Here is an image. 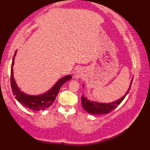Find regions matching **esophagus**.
Returning a JSON list of instances; mask_svg holds the SVG:
<instances>
[{
    "mask_svg": "<svg viewBox=\"0 0 150 150\" xmlns=\"http://www.w3.org/2000/svg\"><path fill=\"white\" fill-rule=\"evenodd\" d=\"M85 76V71L83 68H79L75 71L74 74V79H80V78H84Z\"/></svg>",
    "mask_w": 150,
    "mask_h": 150,
    "instance_id": "1",
    "label": "esophagus"
}]
</instances>
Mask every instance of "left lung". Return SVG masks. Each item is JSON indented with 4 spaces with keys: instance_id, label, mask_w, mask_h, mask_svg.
<instances>
[{
    "instance_id": "obj_1",
    "label": "left lung",
    "mask_w": 150,
    "mask_h": 150,
    "mask_svg": "<svg viewBox=\"0 0 150 150\" xmlns=\"http://www.w3.org/2000/svg\"><path fill=\"white\" fill-rule=\"evenodd\" d=\"M132 80L133 78L132 79V81H131L130 87H129L128 91L120 99L116 100L115 102H110V103H100V102H98L91 101V100H88L87 98L84 96V95H83V96L81 97L82 106H83L84 109L88 113L91 115H104L108 113V112L112 111V110H114L118 105H120L121 102L124 100L125 97H126L127 94L128 93L129 91H130L131 85H132Z\"/></svg>"
}]
</instances>
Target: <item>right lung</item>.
<instances>
[{
  "label": "right lung",
  "instance_id": "right-lung-1",
  "mask_svg": "<svg viewBox=\"0 0 150 150\" xmlns=\"http://www.w3.org/2000/svg\"><path fill=\"white\" fill-rule=\"evenodd\" d=\"M16 52L17 51H16L15 54H14L11 68V86L13 96H15L16 99L20 103H21L23 106L26 108H28V109L35 110V111H39V110L46 109V108H48L49 106L52 105L53 102H54L55 99H56L57 96L58 95L61 86L66 83L67 81L71 80V76L67 75L61 78L55 83V85L50 89H49L48 91L45 92L44 93L38 96L28 95V94L24 93L23 91H22L19 89L13 78V66Z\"/></svg>",
  "mask_w": 150,
  "mask_h": 150
}]
</instances>
